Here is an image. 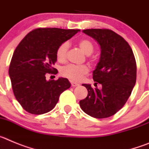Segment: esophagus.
Masks as SVG:
<instances>
[{
  "label": "esophagus",
  "mask_w": 149,
  "mask_h": 149,
  "mask_svg": "<svg viewBox=\"0 0 149 149\" xmlns=\"http://www.w3.org/2000/svg\"><path fill=\"white\" fill-rule=\"evenodd\" d=\"M71 84H72V86H73V87H74V86H79L78 83H76V82H74V81H71Z\"/></svg>",
  "instance_id": "obj_1"
}]
</instances>
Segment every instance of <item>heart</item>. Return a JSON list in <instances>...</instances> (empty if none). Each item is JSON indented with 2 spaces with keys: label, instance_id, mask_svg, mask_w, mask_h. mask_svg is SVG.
<instances>
[{
  "label": "heart",
  "instance_id": "obj_1",
  "mask_svg": "<svg viewBox=\"0 0 149 149\" xmlns=\"http://www.w3.org/2000/svg\"><path fill=\"white\" fill-rule=\"evenodd\" d=\"M79 48L86 55H90L94 51V45L89 39H81L78 42ZM69 44L67 42L62 43L56 51V59L59 62H64L66 59ZM89 72V68L86 65H68L63 68L61 73L63 76L72 81H80L85 74Z\"/></svg>",
  "mask_w": 149,
  "mask_h": 149
}]
</instances>
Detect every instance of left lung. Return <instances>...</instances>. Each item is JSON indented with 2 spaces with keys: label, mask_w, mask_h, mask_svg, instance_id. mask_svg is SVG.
I'll use <instances>...</instances> for the list:
<instances>
[{
  "label": "left lung",
  "mask_w": 149,
  "mask_h": 149,
  "mask_svg": "<svg viewBox=\"0 0 149 149\" xmlns=\"http://www.w3.org/2000/svg\"><path fill=\"white\" fill-rule=\"evenodd\" d=\"M83 33L99 45L101 56L93 71L95 84L101 89L84 84L88 90L86 98L80 101L84 113L97 119L107 118L122 108L130 97L136 79V65L134 53L123 38L107 29H87Z\"/></svg>",
  "instance_id": "8db88e82"
}]
</instances>
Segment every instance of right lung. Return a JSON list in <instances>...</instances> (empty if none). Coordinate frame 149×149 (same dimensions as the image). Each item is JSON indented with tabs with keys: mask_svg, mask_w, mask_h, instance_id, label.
Instances as JSON below:
<instances>
[{
	"mask_svg": "<svg viewBox=\"0 0 149 149\" xmlns=\"http://www.w3.org/2000/svg\"><path fill=\"white\" fill-rule=\"evenodd\" d=\"M79 31L38 28L27 34L17 46L9 75L14 95L24 110L35 115L46 113L56 106L60 94L70 87L67 78L48 81L46 73L56 70L53 65L57 60L58 46Z\"/></svg>",
	"mask_w": 149,
	"mask_h": 149,
	"instance_id": "1",
	"label": "right lung"
}]
</instances>
